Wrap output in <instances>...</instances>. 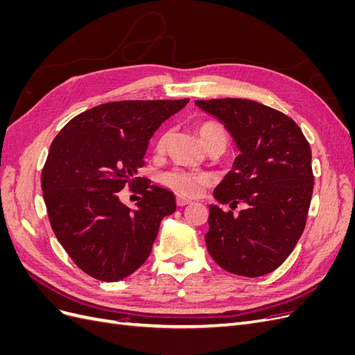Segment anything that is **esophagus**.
I'll return each instance as SVG.
<instances>
[{
  "label": "esophagus",
  "instance_id": "34e87169",
  "mask_svg": "<svg viewBox=\"0 0 355 355\" xmlns=\"http://www.w3.org/2000/svg\"><path fill=\"white\" fill-rule=\"evenodd\" d=\"M176 202H178L179 207H185V206H188V204H191V201L187 200V198H184V197H178V198H176Z\"/></svg>",
  "mask_w": 355,
  "mask_h": 355
}]
</instances>
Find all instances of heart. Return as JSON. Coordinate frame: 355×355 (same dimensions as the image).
<instances>
[{
    "mask_svg": "<svg viewBox=\"0 0 355 355\" xmlns=\"http://www.w3.org/2000/svg\"><path fill=\"white\" fill-rule=\"evenodd\" d=\"M198 135L207 149L218 148V146L225 149L228 145V133L218 123H213V121L201 123L198 125ZM170 139H171L170 132H166L159 136L155 145V151L158 154L166 153ZM161 182H163V184L171 191H175L180 197L196 198L201 196L202 191L211 184V178L206 173H198V171H191V170L176 167L163 173V176H161Z\"/></svg>",
    "mask_w": 355,
    "mask_h": 355,
    "instance_id": "b5f03b06",
    "label": "heart"
}]
</instances>
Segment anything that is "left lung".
I'll use <instances>...</instances> for the list:
<instances>
[{
    "label": "left lung",
    "mask_w": 355,
    "mask_h": 355,
    "mask_svg": "<svg viewBox=\"0 0 355 355\" xmlns=\"http://www.w3.org/2000/svg\"><path fill=\"white\" fill-rule=\"evenodd\" d=\"M196 105L219 118L241 153L213 196L232 209L246 206L237 217L210 206L207 250L235 275L270 274L305 230L314 189L311 146L292 118L254 101L225 98Z\"/></svg>",
    "instance_id": "obj_1"
}]
</instances>
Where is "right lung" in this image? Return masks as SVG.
Returning <instances> with one entry per match:
<instances>
[{"label":"right lung","mask_w":355,"mask_h":355,"mask_svg":"<svg viewBox=\"0 0 355 355\" xmlns=\"http://www.w3.org/2000/svg\"><path fill=\"white\" fill-rule=\"evenodd\" d=\"M189 99L108 102L85 111L53 141L41 188L51 230L81 271L101 282L133 274L151 254L175 194L137 176L149 139ZM124 186L143 197L136 211L117 198Z\"/></svg>","instance_id":"add662e5"}]
</instances>
